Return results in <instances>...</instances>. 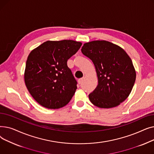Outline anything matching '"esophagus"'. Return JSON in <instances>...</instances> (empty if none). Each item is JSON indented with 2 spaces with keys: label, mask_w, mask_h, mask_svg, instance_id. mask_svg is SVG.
<instances>
[{
  "label": "esophagus",
  "mask_w": 154,
  "mask_h": 154,
  "mask_svg": "<svg viewBox=\"0 0 154 154\" xmlns=\"http://www.w3.org/2000/svg\"><path fill=\"white\" fill-rule=\"evenodd\" d=\"M82 82H83V79H80L78 80V84H81Z\"/></svg>",
  "instance_id": "esophagus-1"
}]
</instances>
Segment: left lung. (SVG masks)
Listing matches in <instances>:
<instances>
[{"mask_svg":"<svg viewBox=\"0 0 154 154\" xmlns=\"http://www.w3.org/2000/svg\"><path fill=\"white\" fill-rule=\"evenodd\" d=\"M82 53L93 62L98 85L88 95L94 106L103 109L118 106L131 94L136 79L132 61L120 47L106 40L84 44Z\"/></svg>","mask_w":154,"mask_h":154,"instance_id":"1","label":"left lung"}]
</instances>
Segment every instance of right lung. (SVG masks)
I'll return each instance as SVG.
<instances>
[{
    "mask_svg": "<svg viewBox=\"0 0 154 154\" xmlns=\"http://www.w3.org/2000/svg\"><path fill=\"white\" fill-rule=\"evenodd\" d=\"M81 45L72 40H48L29 54L24 80L32 97L42 106L59 109L72 98L77 82L67 62Z\"/></svg>",
    "mask_w": 154,
    "mask_h": 154,
    "instance_id": "1",
    "label": "right lung"
}]
</instances>
